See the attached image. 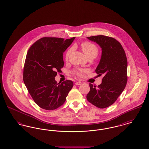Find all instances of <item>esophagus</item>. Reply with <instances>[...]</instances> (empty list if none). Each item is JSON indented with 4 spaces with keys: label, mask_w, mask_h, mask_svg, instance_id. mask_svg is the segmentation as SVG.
<instances>
[{
    "label": "esophagus",
    "mask_w": 149,
    "mask_h": 149,
    "mask_svg": "<svg viewBox=\"0 0 149 149\" xmlns=\"http://www.w3.org/2000/svg\"><path fill=\"white\" fill-rule=\"evenodd\" d=\"M81 84H82V83H81V82H80V81H77V82H76V83H75V85H81Z\"/></svg>",
    "instance_id": "1"
}]
</instances>
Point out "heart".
Wrapping results in <instances>:
<instances>
[{
	"mask_svg": "<svg viewBox=\"0 0 149 149\" xmlns=\"http://www.w3.org/2000/svg\"><path fill=\"white\" fill-rule=\"evenodd\" d=\"M81 49L83 50V51L84 52V53L85 54V55L86 56L91 54H95L97 56L98 54V48L93 43L88 42L83 43L81 45ZM72 50V49L70 48L66 52V54H65V58L66 59L68 58ZM86 72V70L85 69H78L75 70L74 71V73L80 77H83L84 75V73Z\"/></svg>",
	"mask_w": 149,
	"mask_h": 149,
	"instance_id": "1",
	"label": "heart"
}]
</instances>
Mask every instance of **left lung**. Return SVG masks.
Wrapping results in <instances>:
<instances>
[{
	"label": "left lung",
	"instance_id": "8db88e82",
	"mask_svg": "<svg viewBox=\"0 0 149 149\" xmlns=\"http://www.w3.org/2000/svg\"><path fill=\"white\" fill-rule=\"evenodd\" d=\"M99 45L102 55L95 72L103 75L102 83L96 87L89 84L86 95L88 102L99 108H105L116 102L127 81V60L120 43L112 37L103 35L87 37Z\"/></svg>",
	"mask_w": 149,
	"mask_h": 149
}]
</instances>
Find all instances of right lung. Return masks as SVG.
Here are the masks:
<instances>
[{"mask_svg":"<svg viewBox=\"0 0 149 149\" xmlns=\"http://www.w3.org/2000/svg\"><path fill=\"white\" fill-rule=\"evenodd\" d=\"M75 37H43L29 48L24 63L23 81L36 103L46 110L62 106L72 86L71 80L57 83V72L64 66L63 53Z\"/></svg>","mask_w":149,"mask_h":149,"instance_id":"add662e5","label":"right lung"}]
</instances>
